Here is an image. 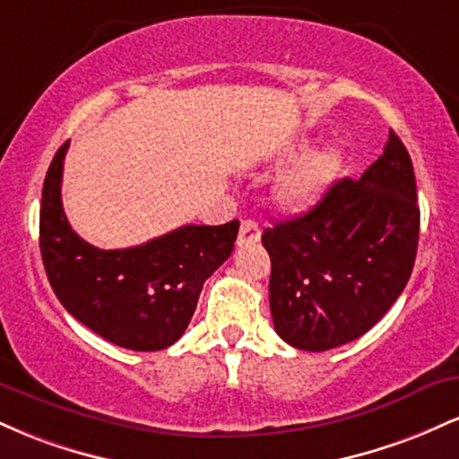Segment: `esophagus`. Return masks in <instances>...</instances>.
<instances>
[{
  "label": "esophagus",
  "mask_w": 459,
  "mask_h": 459,
  "mask_svg": "<svg viewBox=\"0 0 459 459\" xmlns=\"http://www.w3.org/2000/svg\"><path fill=\"white\" fill-rule=\"evenodd\" d=\"M261 239V229L259 224L252 222V220H244L239 226V239H237V244L239 246H252L256 244V241Z\"/></svg>",
  "instance_id": "esophagus-1"
}]
</instances>
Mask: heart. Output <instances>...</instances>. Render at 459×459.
I'll list each match as a JSON object with an SVG mask.
<instances>
[{
	"label": "heart",
	"mask_w": 459,
	"mask_h": 459,
	"mask_svg": "<svg viewBox=\"0 0 459 459\" xmlns=\"http://www.w3.org/2000/svg\"><path fill=\"white\" fill-rule=\"evenodd\" d=\"M341 163H343V157L336 149H319L304 155L278 181V203L293 212L307 209L334 181L341 170Z\"/></svg>",
	"instance_id": "1"
}]
</instances>
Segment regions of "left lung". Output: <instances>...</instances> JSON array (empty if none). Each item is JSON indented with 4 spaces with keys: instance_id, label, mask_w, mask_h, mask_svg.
Instances as JSON below:
<instances>
[{
    "instance_id": "left-lung-1",
    "label": "left lung",
    "mask_w": 459,
    "mask_h": 459,
    "mask_svg": "<svg viewBox=\"0 0 459 459\" xmlns=\"http://www.w3.org/2000/svg\"><path fill=\"white\" fill-rule=\"evenodd\" d=\"M419 222L412 160L391 129L358 181L341 178L308 212L263 230L278 336L325 351L371 330L410 281Z\"/></svg>"
}]
</instances>
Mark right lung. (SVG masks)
<instances>
[{
  "mask_svg": "<svg viewBox=\"0 0 459 459\" xmlns=\"http://www.w3.org/2000/svg\"><path fill=\"white\" fill-rule=\"evenodd\" d=\"M66 151L68 142L47 170L40 200V255L51 289L73 317L109 343L166 350L186 332L204 281L233 252L239 222L186 224L123 250L94 247L62 209Z\"/></svg>",
  "mask_w": 459,
  "mask_h": 459,
  "instance_id": "add662e5",
  "label": "right lung"
}]
</instances>
